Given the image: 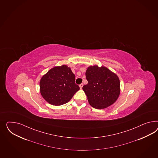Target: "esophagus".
<instances>
[{
	"label": "esophagus",
	"mask_w": 158,
	"mask_h": 158,
	"mask_svg": "<svg viewBox=\"0 0 158 158\" xmlns=\"http://www.w3.org/2000/svg\"><path fill=\"white\" fill-rule=\"evenodd\" d=\"M79 86H80V89H82V87H83V84H81L79 85Z\"/></svg>",
	"instance_id": "34e87169"
}]
</instances>
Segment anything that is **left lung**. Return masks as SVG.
Listing matches in <instances>:
<instances>
[{
  "mask_svg": "<svg viewBox=\"0 0 158 158\" xmlns=\"http://www.w3.org/2000/svg\"><path fill=\"white\" fill-rule=\"evenodd\" d=\"M88 84L84 91L90 106L96 109L107 108L114 103L120 94V81L117 75L105 66H90L85 73Z\"/></svg>",
  "mask_w": 158,
  "mask_h": 158,
  "instance_id": "1",
  "label": "left lung"
}]
</instances>
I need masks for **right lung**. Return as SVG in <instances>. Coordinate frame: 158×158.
Here are the masks:
<instances>
[{
  "label": "right lung",
  "mask_w": 158,
  "mask_h": 158,
  "mask_svg": "<svg viewBox=\"0 0 158 158\" xmlns=\"http://www.w3.org/2000/svg\"><path fill=\"white\" fill-rule=\"evenodd\" d=\"M79 89L75 83V75L66 64L51 69L40 81L41 95L54 106L68 103Z\"/></svg>",
  "instance_id": "right-lung-1"
}]
</instances>
